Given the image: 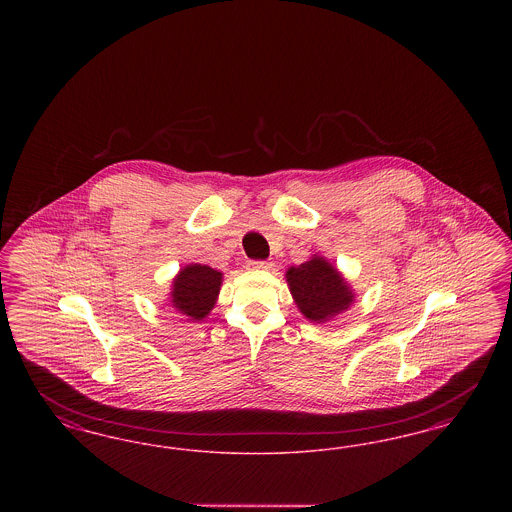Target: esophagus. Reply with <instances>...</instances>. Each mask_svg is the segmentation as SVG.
Masks as SVG:
<instances>
[{"mask_svg": "<svg viewBox=\"0 0 512 512\" xmlns=\"http://www.w3.org/2000/svg\"><path fill=\"white\" fill-rule=\"evenodd\" d=\"M247 267H249V268H272V267H274V263H270V261H249V263H247Z\"/></svg>", "mask_w": 512, "mask_h": 512, "instance_id": "1", "label": "esophagus"}]
</instances>
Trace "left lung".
Returning a JSON list of instances; mask_svg holds the SVG:
<instances>
[{"label": "left lung", "mask_w": 512, "mask_h": 512, "mask_svg": "<svg viewBox=\"0 0 512 512\" xmlns=\"http://www.w3.org/2000/svg\"><path fill=\"white\" fill-rule=\"evenodd\" d=\"M286 278L299 311L309 320H328L345 311L353 301L351 290L338 270L322 257H313L299 267L290 268Z\"/></svg>", "instance_id": "left-lung-1"}]
</instances>
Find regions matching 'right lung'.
Here are the masks:
<instances>
[{
	"mask_svg": "<svg viewBox=\"0 0 512 512\" xmlns=\"http://www.w3.org/2000/svg\"><path fill=\"white\" fill-rule=\"evenodd\" d=\"M222 274L207 265H188L172 284V305L188 320H201L215 307Z\"/></svg>",
	"mask_w": 512,
	"mask_h": 512,
	"instance_id": "add662e5",
	"label": "right lung"
}]
</instances>
